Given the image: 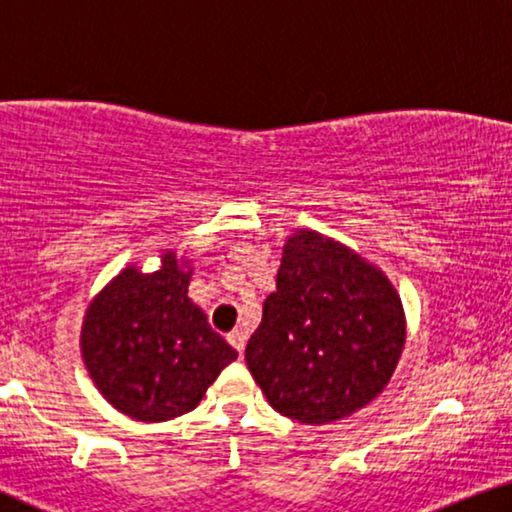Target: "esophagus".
<instances>
[{"label": "esophagus", "instance_id": "1", "mask_svg": "<svg viewBox=\"0 0 512 512\" xmlns=\"http://www.w3.org/2000/svg\"><path fill=\"white\" fill-rule=\"evenodd\" d=\"M227 340H230V345L236 349V352L243 354V349H246V331L236 329V331L227 335Z\"/></svg>", "mask_w": 512, "mask_h": 512}]
</instances>
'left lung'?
Instances as JSON below:
<instances>
[{"instance_id": "1", "label": "left lung", "mask_w": 512, "mask_h": 512, "mask_svg": "<svg viewBox=\"0 0 512 512\" xmlns=\"http://www.w3.org/2000/svg\"><path fill=\"white\" fill-rule=\"evenodd\" d=\"M404 340L407 317L386 273L305 227L285 239L276 292L266 296L246 363L278 414L326 425L379 398Z\"/></svg>"}]
</instances>
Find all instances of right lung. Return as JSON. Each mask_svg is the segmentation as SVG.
<instances>
[{
  "label": "right lung",
  "instance_id": "obj_1",
  "mask_svg": "<svg viewBox=\"0 0 512 512\" xmlns=\"http://www.w3.org/2000/svg\"><path fill=\"white\" fill-rule=\"evenodd\" d=\"M193 262L160 253L156 271L131 264L89 301L80 352L98 391L142 423L193 411L236 349L211 329L188 299Z\"/></svg>",
  "mask_w": 512,
  "mask_h": 512
}]
</instances>
